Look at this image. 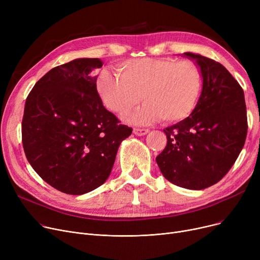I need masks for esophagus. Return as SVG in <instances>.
<instances>
[{
    "mask_svg": "<svg viewBox=\"0 0 260 260\" xmlns=\"http://www.w3.org/2000/svg\"><path fill=\"white\" fill-rule=\"evenodd\" d=\"M148 133V129L146 128H134V134L136 136H144Z\"/></svg>",
    "mask_w": 260,
    "mask_h": 260,
    "instance_id": "34e87169",
    "label": "esophagus"
}]
</instances>
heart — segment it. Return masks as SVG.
I'll return each mask as SVG.
<instances>
[{"instance_id": "heart-1", "label": "heart", "mask_w": 260, "mask_h": 260, "mask_svg": "<svg viewBox=\"0 0 260 260\" xmlns=\"http://www.w3.org/2000/svg\"><path fill=\"white\" fill-rule=\"evenodd\" d=\"M118 75L102 71L97 91L106 108L125 115L139 102L143 106L128 117L134 124L161 119L180 122L194 112L202 90V74L192 61L172 58L129 59L117 65Z\"/></svg>"}]
</instances>
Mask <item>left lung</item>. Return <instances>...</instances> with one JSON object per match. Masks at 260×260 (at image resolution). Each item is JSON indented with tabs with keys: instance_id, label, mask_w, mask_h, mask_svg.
<instances>
[{
	"instance_id": "left-lung-1",
	"label": "left lung",
	"mask_w": 260,
	"mask_h": 260,
	"mask_svg": "<svg viewBox=\"0 0 260 260\" xmlns=\"http://www.w3.org/2000/svg\"><path fill=\"white\" fill-rule=\"evenodd\" d=\"M202 74V91L194 112L163 129L168 143L156 157L170 182L203 189L220 181L233 167L248 132L244 93L226 68L212 59L184 52Z\"/></svg>"
}]
</instances>
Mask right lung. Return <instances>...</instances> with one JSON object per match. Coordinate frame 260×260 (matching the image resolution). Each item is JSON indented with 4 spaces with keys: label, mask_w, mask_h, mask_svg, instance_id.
I'll return each mask as SVG.
<instances>
[{
    "label": "right lung",
    "mask_w": 260,
    "mask_h": 260,
    "mask_svg": "<svg viewBox=\"0 0 260 260\" xmlns=\"http://www.w3.org/2000/svg\"><path fill=\"white\" fill-rule=\"evenodd\" d=\"M100 59H76L50 70L25 102L22 142L27 160L49 185L82 195L102 185L120 143L133 129L103 106L95 68Z\"/></svg>",
    "instance_id": "obj_1"
}]
</instances>
